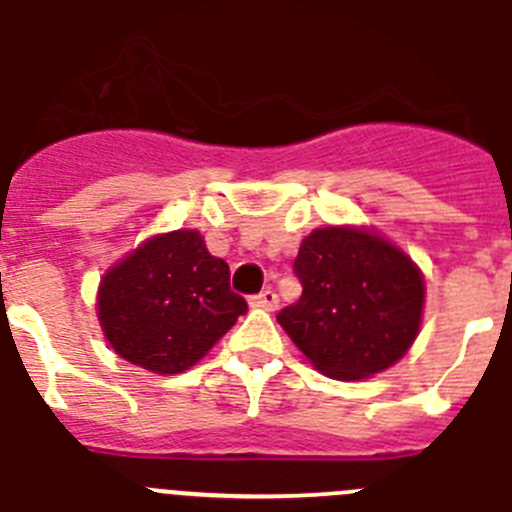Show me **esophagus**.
<instances>
[{"label":"esophagus","instance_id":"1","mask_svg":"<svg viewBox=\"0 0 512 512\" xmlns=\"http://www.w3.org/2000/svg\"><path fill=\"white\" fill-rule=\"evenodd\" d=\"M251 307L266 309V312H274V309L279 307V297H276L274 289H264V292H261V294L251 297Z\"/></svg>","mask_w":512,"mask_h":512}]
</instances>
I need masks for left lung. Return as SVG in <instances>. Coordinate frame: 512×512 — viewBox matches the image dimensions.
<instances>
[{
    "label": "left lung",
    "mask_w": 512,
    "mask_h": 512,
    "mask_svg": "<svg viewBox=\"0 0 512 512\" xmlns=\"http://www.w3.org/2000/svg\"><path fill=\"white\" fill-rule=\"evenodd\" d=\"M302 297L276 320L335 381H363L409 353L424 314V274L363 225L314 228L294 261Z\"/></svg>",
    "instance_id": "1"
}]
</instances>
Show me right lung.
<instances>
[{"instance_id":"obj_1","label":"right lung","mask_w":512,"mask_h":512,"mask_svg":"<svg viewBox=\"0 0 512 512\" xmlns=\"http://www.w3.org/2000/svg\"><path fill=\"white\" fill-rule=\"evenodd\" d=\"M98 322L116 355L149 373L192 368L248 304L200 231L159 233L111 266L98 284Z\"/></svg>"}]
</instances>
